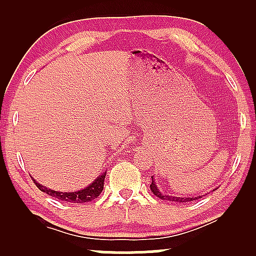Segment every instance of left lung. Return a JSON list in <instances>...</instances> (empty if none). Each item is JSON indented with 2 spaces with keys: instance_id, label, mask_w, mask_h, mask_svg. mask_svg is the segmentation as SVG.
I'll use <instances>...</instances> for the list:
<instances>
[{
  "instance_id": "8db88e82",
  "label": "left lung",
  "mask_w": 256,
  "mask_h": 256,
  "mask_svg": "<svg viewBox=\"0 0 256 256\" xmlns=\"http://www.w3.org/2000/svg\"><path fill=\"white\" fill-rule=\"evenodd\" d=\"M150 190H152V192L154 194V195H156V197H159V198H161V200H164L178 202V203H186V202H190V200H195L202 198V196H197V197H176V196L164 195V194L159 190V188L156 186L153 176H152V183H150ZM214 190H216V189H214Z\"/></svg>"
}]
</instances>
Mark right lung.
<instances>
[{"mask_svg": "<svg viewBox=\"0 0 256 256\" xmlns=\"http://www.w3.org/2000/svg\"><path fill=\"white\" fill-rule=\"evenodd\" d=\"M106 174V172H103L102 174L95 180V181L90 183L88 186H86L84 189L78 190V192H56V190L48 189L46 188L45 186H42L40 183H38L36 180H34V182L39 190H42V192H46L50 196L54 197V198L64 200V202H72V203H88V202L97 198V197L100 196V194L102 192Z\"/></svg>", "mask_w": 256, "mask_h": 256, "instance_id": "obj_1", "label": "right lung"}]
</instances>
